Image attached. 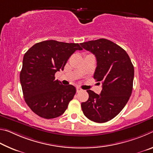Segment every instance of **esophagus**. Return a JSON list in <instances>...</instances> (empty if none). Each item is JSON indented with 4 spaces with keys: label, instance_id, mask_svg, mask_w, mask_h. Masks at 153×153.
<instances>
[{
    "label": "esophagus",
    "instance_id": "34e87169",
    "mask_svg": "<svg viewBox=\"0 0 153 153\" xmlns=\"http://www.w3.org/2000/svg\"><path fill=\"white\" fill-rule=\"evenodd\" d=\"M82 90V88H79V87H77V88H76V92H81Z\"/></svg>",
    "mask_w": 153,
    "mask_h": 153
}]
</instances>
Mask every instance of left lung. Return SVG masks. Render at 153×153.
<instances>
[{"instance_id":"left-lung-1","label":"left lung","mask_w":153,"mask_h":153,"mask_svg":"<svg viewBox=\"0 0 153 153\" xmlns=\"http://www.w3.org/2000/svg\"><path fill=\"white\" fill-rule=\"evenodd\" d=\"M97 58L94 78L102 82L100 94L87 90L89 98L82 102L84 115L97 123L116 117L128 102L133 88L134 69L125 50L105 38L80 44Z\"/></svg>"}]
</instances>
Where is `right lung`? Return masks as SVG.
I'll return each mask as SVG.
<instances>
[{
  "instance_id": "1",
  "label": "right lung",
  "mask_w": 153,
  "mask_h": 153,
  "mask_svg": "<svg viewBox=\"0 0 153 153\" xmlns=\"http://www.w3.org/2000/svg\"><path fill=\"white\" fill-rule=\"evenodd\" d=\"M82 48L77 43L46 40L35 44L23 59L20 82L25 102L31 110L45 119L63 114L76 90L72 85L55 80L56 71L63 70L67 60Z\"/></svg>"
}]
</instances>
